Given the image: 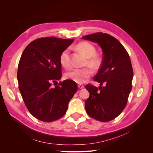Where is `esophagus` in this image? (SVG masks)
Listing matches in <instances>:
<instances>
[{"instance_id":"obj_1","label":"esophagus","mask_w":153,"mask_h":153,"mask_svg":"<svg viewBox=\"0 0 153 153\" xmlns=\"http://www.w3.org/2000/svg\"><path fill=\"white\" fill-rule=\"evenodd\" d=\"M78 88H79V89H84V86L83 85H81V84H79V85H78Z\"/></svg>"}]
</instances>
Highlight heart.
Instances as JSON below:
<instances>
[{
	"mask_svg": "<svg viewBox=\"0 0 153 153\" xmlns=\"http://www.w3.org/2000/svg\"><path fill=\"white\" fill-rule=\"evenodd\" d=\"M76 48L87 57L86 64H89L93 68H97L100 65V59L95 55L96 49L92 44L84 41L78 43ZM59 60L60 63L64 68L69 69L71 68V57L68 49L64 50L61 53ZM92 73V70L89 68L75 69L71 72L68 73L67 77L78 84H83L91 76Z\"/></svg>",
	"mask_w": 153,
	"mask_h": 153,
	"instance_id": "b5f03b06",
	"label": "heart"
}]
</instances>
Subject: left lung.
<instances>
[{
    "label": "left lung",
    "instance_id": "left-lung-1",
    "mask_svg": "<svg viewBox=\"0 0 153 153\" xmlns=\"http://www.w3.org/2000/svg\"><path fill=\"white\" fill-rule=\"evenodd\" d=\"M82 39L98 43L103 51V61L94 77L99 88L87 84L90 96L85 108L90 117L101 122L114 119L126 106L132 89L133 71L131 60L123 45L110 34L97 32Z\"/></svg>",
    "mask_w": 153,
    "mask_h": 153
}]
</instances>
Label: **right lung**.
<instances>
[{"instance_id": "add662e5", "label": "right lung", "mask_w": 153, "mask_h": 153, "mask_svg": "<svg viewBox=\"0 0 153 153\" xmlns=\"http://www.w3.org/2000/svg\"><path fill=\"white\" fill-rule=\"evenodd\" d=\"M74 41L55 37L32 41L23 52L18 63V87L25 106L34 117L52 122L66 114L69 101L78 90L76 82L62 76L60 55ZM57 85L52 87V84Z\"/></svg>"}]
</instances>
